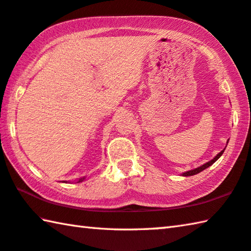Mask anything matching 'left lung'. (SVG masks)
Here are the masks:
<instances>
[{"instance_id":"left-lung-1","label":"left lung","mask_w":251,"mask_h":251,"mask_svg":"<svg viewBox=\"0 0 251 251\" xmlns=\"http://www.w3.org/2000/svg\"><path fill=\"white\" fill-rule=\"evenodd\" d=\"M225 150V149H224ZM224 150H222V151L217 154V156L214 158V159H212L211 161H208V162H206V163H204L203 166H201V167H199V168H197V169H193V170H190V171H186V172H184L183 175V176H194V175H197V173H199V172H201V171H203L204 169H206V168H208L209 166H212L214 162H215L218 158H220L222 154H223V152H224Z\"/></svg>"}]
</instances>
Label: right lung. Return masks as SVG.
<instances>
[{
    "mask_svg": "<svg viewBox=\"0 0 251 251\" xmlns=\"http://www.w3.org/2000/svg\"><path fill=\"white\" fill-rule=\"evenodd\" d=\"M83 179H84V177H83ZM83 179H81V180H79V182H80V181H82V180H83Z\"/></svg>",
    "mask_w": 251,
    "mask_h": 251,
    "instance_id": "obj_1",
    "label": "right lung"
}]
</instances>
